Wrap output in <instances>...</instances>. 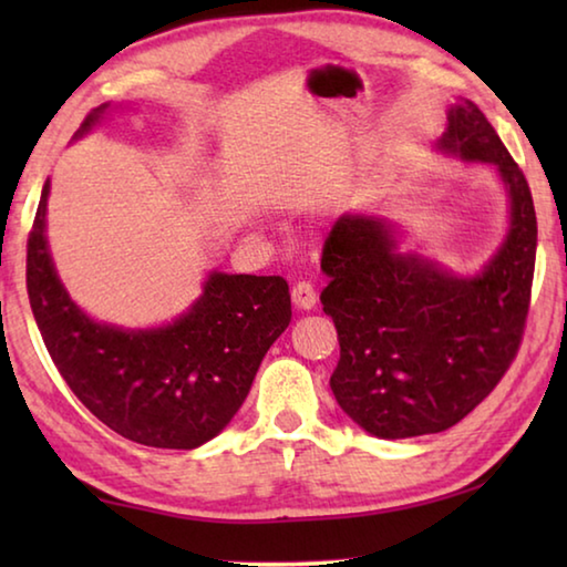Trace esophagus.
<instances>
[{
	"mask_svg": "<svg viewBox=\"0 0 567 567\" xmlns=\"http://www.w3.org/2000/svg\"><path fill=\"white\" fill-rule=\"evenodd\" d=\"M292 302L295 307H300V310H312V307L318 305V292H315V287L310 282H297L292 287Z\"/></svg>",
	"mask_w": 567,
	"mask_h": 567,
	"instance_id": "esophagus-1",
	"label": "esophagus"
}]
</instances>
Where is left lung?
<instances>
[{"instance_id":"1","label":"left lung","mask_w":567,"mask_h":567,"mask_svg":"<svg viewBox=\"0 0 567 567\" xmlns=\"http://www.w3.org/2000/svg\"><path fill=\"white\" fill-rule=\"evenodd\" d=\"M440 147L493 162L511 195V233L473 280L395 252L375 217L342 215L322 247L320 295L340 340L330 388L370 435L443 433L495 390L520 350L537 219L527 179L470 100L447 114Z\"/></svg>"}]
</instances>
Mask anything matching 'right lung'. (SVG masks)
<instances>
[{"label":"right lung","mask_w":567,"mask_h":567,"mask_svg":"<svg viewBox=\"0 0 567 567\" xmlns=\"http://www.w3.org/2000/svg\"><path fill=\"white\" fill-rule=\"evenodd\" d=\"M107 112L84 117L80 134ZM50 182L27 237V292L52 362L76 400L114 433L147 447L192 450L243 405L257 368L292 320L280 275H209L205 295L175 324L124 332L90 320L50 260Z\"/></svg>","instance_id":"add662e5"}]
</instances>
